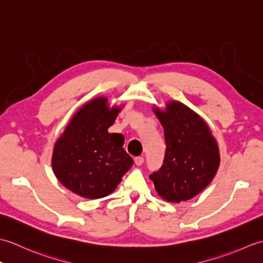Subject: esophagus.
<instances>
[{"mask_svg":"<svg viewBox=\"0 0 263 263\" xmlns=\"http://www.w3.org/2000/svg\"><path fill=\"white\" fill-rule=\"evenodd\" d=\"M143 161H144L143 157H140V156H139V157H136V158H135V163H136V165H138V166H141V165L143 164Z\"/></svg>","mask_w":263,"mask_h":263,"instance_id":"34e87169","label":"esophagus"}]
</instances>
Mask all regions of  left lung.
Returning <instances> with one entry per match:
<instances>
[{"label": "left lung", "instance_id": "obj_1", "mask_svg": "<svg viewBox=\"0 0 263 263\" xmlns=\"http://www.w3.org/2000/svg\"><path fill=\"white\" fill-rule=\"evenodd\" d=\"M165 131L163 165L150 174L156 191L170 202L192 199L208 185L219 166V150L208 125L178 102L154 109Z\"/></svg>", "mask_w": 263, "mask_h": 263}]
</instances>
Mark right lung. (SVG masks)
<instances>
[{
  "label": "right lung",
  "instance_id": "right-lung-1",
  "mask_svg": "<svg viewBox=\"0 0 263 263\" xmlns=\"http://www.w3.org/2000/svg\"><path fill=\"white\" fill-rule=\"evenodd\" d=\"M119 111L108 108L107 98L93 99L77 111L55 143L54 174L82 198L110 194L133 165L131 156L123 149L124 137L108 132Z\"/></svg>",
  "mask_w": 263,
  "mask_h": 263
}]
</instances>
